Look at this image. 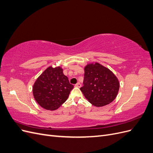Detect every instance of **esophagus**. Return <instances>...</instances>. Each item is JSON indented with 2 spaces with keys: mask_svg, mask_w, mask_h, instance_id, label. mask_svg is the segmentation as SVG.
Wrapping results in <instances>:
<instances>
[{
  "mask_svg": "<svg viewBox=\"0 0 153 153\" xmlns=\"http://www.w3.org/2000/svg\"><path fill=\"white\" fill-rule=\"evenodd\" d=\"M75 87H81V84H80V83L78 82L77 84H75Z\"/></svg>",
  "mask_w": 153,
  "mask_h": 153,
  "instance_id": "esophagus-1",
  "label": "esophagus"
}]
</instances>
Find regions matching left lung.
Segmentation results:
<instances>
[{
	"mask_svg": "<svg viewBox=\"0 0 153 153\" xmlns=\"http://www.w3.org/2000/svg\"><path fill=\"white\" fill-rule=\"evenodd\" d=\"M84 85L80 88L85 98L96 106L108 105L115 100L119 89L117 77L99 63L85 67Z\"/></svg>",
	"mask_w": 153,
	"mask_h": 153,
	"instance_id": "left-lung-1",
	"label": "left lung"
}]
</instances>
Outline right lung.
<instances>
[{
    "instance_id": "obj_1",
    "label": "right lung",
    "mask_w": 153,
    "mask_h": 153,
    "mask_svg": "<svg viewBox=\"0 0 153 153\" xmlns=\"http://www.w3.org/2000/svg\"><path fill=\"white\" fill-rule=\"evenodd\" d=\"M61 67H48L38 77L33 85V95L45 109L55 110L68 99L73 85L63 74Z\"/></svg>"
}]
</instances>
